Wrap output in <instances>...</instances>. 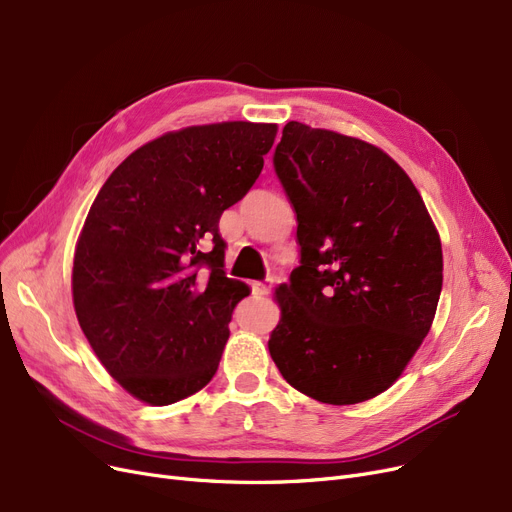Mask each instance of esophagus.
Instances as JSON below:
<instances>
[{
  "mask_svg": "<svg viewBox=\"0 0 512 512\" xmlns=\"http://www.w3.org/2000/svg\"><path fill=\"white\" fill-rule=\"evenodd\" d=\"M251 288H253V295H255V297H265V295L270 293V284L259 282V280L251 282Z\"/></svg>",
  "mask_w": 512,
  "mask_h": 512,
  "instance_id": "1",
  "label": "esophagus"
}]
</instances>
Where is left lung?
Returning a JSON list of instances; mask_svg holds the SVG:
<instances>
[{
	"mask_svg": "<svg viewBox=\"0 0 512 512\" xmlns=\"http://www.w3.org/2000/svg\"><path fill=\"white\" fill-rule=\"evenodd\" d=\"M297 213L301 265L276 288L270 355L284 381L322 404L387 391L433 324L441 240L387 152L291 121L274 152Z\"/></svg>",
	"mask_w": 512,
	"mask_h": 512,
	"instance_id": "left-lung-1",
	"label": "left lung"
}]
</instances>
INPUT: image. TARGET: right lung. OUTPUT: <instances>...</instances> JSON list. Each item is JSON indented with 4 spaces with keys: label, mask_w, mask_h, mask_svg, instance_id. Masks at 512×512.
Listing matches in <instances>:
<instances>
[{
    "label": "right lung",
    "mask_w": 512,
    "mask_h": 512,
    "mask_svg": "<svg viewBox=\"0 0 512 512\" xmlns=\"http://www.w3.org/2000/svg\"><path fill=\"white\" fill-rule=\"evenodd\" d=\"M274 123L169 131L110 173L73 261V303L108 374L150 406L201 391L217 372L249 286L224 272L219 217L251 190Z\"/></svg>",
    "instance_id": "obj_1"
}]
</instances>
